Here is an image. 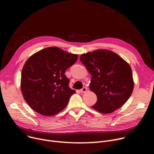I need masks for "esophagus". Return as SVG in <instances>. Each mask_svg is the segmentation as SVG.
<instances>
[{
	"mask_svg": "<svg viewBox=\"0 0 154 154\" xmlns=\"http://www.w3.org/2000/svg\"><path fill=\"white\" fill-rule=\"evenodd\" d=\"M87 91V88L86 87H83L82 89L80 90V92H82V93H84V92H86Z\"/></svg>",
	"mask_w": 154,
	"mask_h": 154,
	"instance_id": "esophagus-1",
	"label": "esophagus"
}]
</instances>
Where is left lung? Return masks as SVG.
Masks as SVG:
<instances>
[{
	"instance_id": "left-lung-1",
	"label": "left lung",
	"mask_w": 154,
	"mask_h": 154,
	"mask_svg": "<svg viewBox=\"0 0 154 154\" xmlns=\"http://www.w3.org/2000/svg\"><path fill=\"white\" fill-rule=\"evenodd\" d=\"M80 60L92 75L89 88L97 97L92 108L110 114L130 98L134 86L132 69L119 55L99 49L82 54Z\"/></svg>"
}]
</instances>
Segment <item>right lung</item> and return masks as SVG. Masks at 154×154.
<instances>
[{
	"mask_svg": "<svg viewBox=\"0 0 154 154\" xmlns=\"http://www.w3.org/2000/svg\"><path fill=\"white\" fill-rule=\"evenodd\" d=\"M77 58V54L50 47L27 59L22 70L20 88L23 99L32 109L51 116L67 106L75 91L69 87L65 72Z\"/></svg>",
	"mask_w": 154,
	"mask_h": 154,
	"instance_id": "add662e5",
	"label": "right lung"
}]
</instances>
